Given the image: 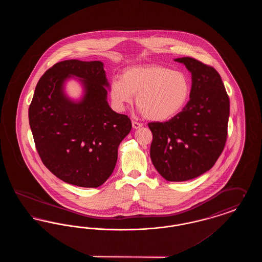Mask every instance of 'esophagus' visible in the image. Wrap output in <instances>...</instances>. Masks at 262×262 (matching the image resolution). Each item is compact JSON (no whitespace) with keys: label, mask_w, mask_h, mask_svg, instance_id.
Instances as JSON below:
<instances>
[{"label":"esophagus","mask_w":262,"mask_h":262,"mask_svg":"<svg viewBox=\"0 0 262 262\" xmlns=\"http://www.w3.org/2000/svg\"><path fill=\"white\" fill-rule=\"evenodd\" d=\"M132 125H133V128H134V129H138V128H140V127L142 126V124L137 123V122H135V121L132 122Z\"/></svg>","instance_id":"obj_1"}]
</instances>
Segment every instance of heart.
Wrapping results in <instances>:
<instances>
[{
  "instance_id": "b5f03b06",
  "label": "heart",
  "mask_w": 262,
  "mask_h": 262,
  "mask_svg": "<svg viewBox=\"0 0 262 262\" xmlns=\"http://www.w3.org/2000/svg\"><path fill=\"white\" fill-rule=\"evenodd\" d=\"M191 84L185 73L160 64L126 69L122 79H114L110 95L114 106L123 111L137 96L138 109L154 122H167L184 110Z\"/></svg>"
}]
</instances>
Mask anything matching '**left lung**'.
<instances>
[{
  "mask_svg": "<svg viewBox=\"0 0 262 262\" xmlns=\"http://www.w3.org/2000/svg\"><path fill=\"white\" fill-rule=\"evenodd\" d=\"M191 74L189 101L165 123H149L153 140L150 158L169 182L198 178L217 161L224 149L230 100L215 69L189 57L174 59Z\"/></svg>",
  "mask_w": 262,
  "mask_h": 262,
  "instance_id": "obj_1",
  "label": "left lung"
}]
</instances>
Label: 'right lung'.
Instances as JSON below:
<instances>
[{"label":"right lung","instance_id":"1","mask_svg":"<svg viewBox=\"0 0 262 262\" xmlns=\"http://www.w3.org/2000/svg\"><path fill=\"white\" fill-rule=\"evenodd\" d=\"M72 79L82 88L78 99L66 93ZM108 90L100 61H62L38 81L28 110L29 125L42 162L64 183L98 187L112 174L132 122L111 109Z\"/></svg>","mask_w":262,"mask_h":262}]
</instances>
